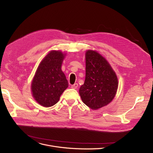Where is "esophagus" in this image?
Here are the masks:
<instances>
[{"mask_svg": "<svg viewBox=\"0 0 153 153\" xmlns=\"http://www.w3.org/2000/svg\"><path fill=\"white\" fill-rule=\"evenodd\" d=\"M78 87V84L77 83H75L74 84H73L71 85V88L72 89H77Z\"/></svg>", "mask_w": 153, "mask_h": 153, "instance_id": "34e87169", "label": "esophagus"}]
</instances>
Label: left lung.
<instances>
[{"label":"left lung","instance_id":"left-lung-1","mask_svg":"<svg viewBox=\"0 0 153 153\" xmlns=\"http://www.w3.org/2000/svg\"><path fill=\"white\" fill-rule=\"evenodd\" d=\"M117 78L108 62L94 51L85 53V79L79 89L82 102L92 109H98L114 99Z\"/></svg>","mask_w":153,"mask_h":153}]
</instances>
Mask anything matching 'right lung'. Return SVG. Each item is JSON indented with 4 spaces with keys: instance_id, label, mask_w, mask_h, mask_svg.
Returning a JSON list of instances; mask_svg holds the SVG:
<instances>
[{
    "instance_id": "add662e5",
    "label": "right lung",
    "mask_w": 153,
    "mask_h": 153,
    "mask_svg": "<svg viewBox=\"0 0 153 153\" xmlns=\"http://www.w3.org/2000/svg\"><path fill=\"white\" fill-rule=\"evenodd\" d=\"M64 55L52 51L40 63L32 82V92L35 100L44 107L56 104L68 87V82L61 70Z\"/></svg>"
}]
</instances>
